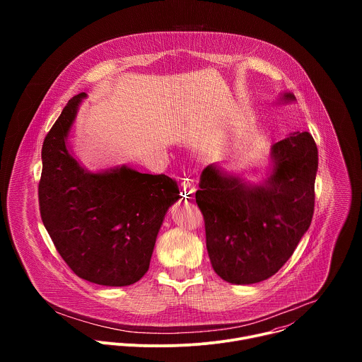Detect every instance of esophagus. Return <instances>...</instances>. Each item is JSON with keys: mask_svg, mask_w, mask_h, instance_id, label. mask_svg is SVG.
<instances>
[{"mask_svg": "<svg viewBox=\"0 0 362 362\" xmlns=\"http://www.w3.org/2000/svg\"><path fill=\"white\" fill-rule=\"evenodd\" d=\"M182 190H183V196L186 199H192L194 194V190H196V185L190 179H185L182 182Z\"/></svg>", "mask_w": 362, "mask_h": 362, "instance_id": "obj_1", "label": "esophagus"}]
</instances>
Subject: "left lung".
<instances>
[{
    "mask_svg": "<svg viewBox=\"0 0 362 362\" xmlns=\"http://www.w3.org/2000/svg\"><path fill=\"white\" fill-rule=\"evenodd\" d=\"M281 101H295L284 93ZM271 169L259 183L219 165L200 175L196 203L203 214L206 247L226 282L250 285L275 275L311 225L318 148L308 132H293L271 148Z\"/></svg>",
    "mask_w": 362,
    "mask_h": 362,
    "instance_id": "8db88e82",
    "label": "left lung"
}]
</instances>
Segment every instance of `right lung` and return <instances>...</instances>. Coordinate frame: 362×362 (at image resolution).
<instances>
[{
    "mask_svg": "<svg viewBox=\"0 0 362 362\" xmlns=\"http://www.w3.org/2000/svg\"><path fill=\"white\" fill-rule=\"evenodd\" d=\"M86 93L69 100L44 139L38 202L42 223L70 269L88 282L127 286L148 269L158 233L179 186L129 166L90 172L73 156L69 133Z\"/></svg>",
    "mask_w": 362,
    "mask_h": 362,
    "instance_id": "right-lung-1",
    "label": "right lung"
}]
</instances>
